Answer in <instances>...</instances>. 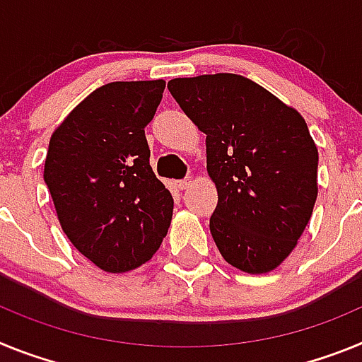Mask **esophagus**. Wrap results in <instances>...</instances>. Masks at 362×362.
<instances>
[{"instance_id": "1", "label": "esophagus", "mask_w": 362, "mask_h": 362, "mask_svg": "<svg viewBox=\"0 0 362 362\" xmlns=\"http://www.w3.org/2000/svg\"><path fill=\"white\" fill-rule=\"evenodd\" d=\"M191 184V178H184V180H178L177 182V187L178 189H187Z\"/></svg>"}]
</instances>
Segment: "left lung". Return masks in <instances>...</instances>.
Listing matches in <instances>:
<instances>
[{
  "label": "left lung",
  "mask_w": 362,
  "mask_h": 362,
  "mask_svg": "<svg viewBox=\"0 0 362 362\" xmlns=\"http://www.w3.org/2000/svg\"><path fill=\"white\" fill-rule=\"evenodd\" d=\"M168 89L206 134L218 193L209 229L220 255L240 272H272L295 250L319 193V153L306 122L238 74L175 78Z\"/></svg>",
  "instance_id": "obj_1"
}]
</instances>
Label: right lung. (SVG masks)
Returning a JSON list of instances; mask_svg holds the SVG:
<instances>
[{"label":"right lung","mask_w":362,"mask_h":362,"mask_svg":"<svg viewBox=\"0 0 362 362\" xmlns=\"http://www.w3.org/2000/svg\"><path fill=\"white\" fill-rule=\"evenodd\" d=\"M163 80L112 81L50 136L43 178L72 246L107 273L146 264L168 235L173 197L149 165L146 125Z\"/></svg>","instance_id":"right-lung-1"}]
</instances>
